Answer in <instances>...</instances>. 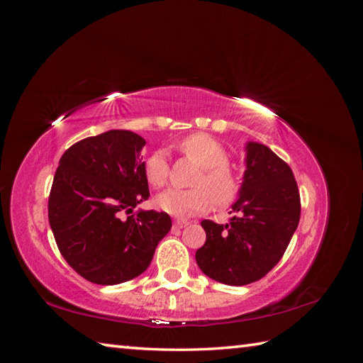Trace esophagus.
Wrapping results in <instances>:
<instances>
[{
  "label": "esophagus",
  "mask_w": 363,
  "mask_h": 363,
  "mask_svg": "<svg viewBox=\"0 0 363 363\" xmlns=\"http://www.w3.org/2000/svg\"><path fill=\"white\" fill-rule=\"evenodd\" d=\"M186 225H189V221H186V219H175V221H174L175 228H183Z\"/></svg>",
  "instance_id": "34e87169"
}]
</instances>
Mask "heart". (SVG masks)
Here are the masks:
<instances>
[{"label":"heart","mask_w":363,"mask_h":363,"mask_svg":"<svg viewBox=\"0 0 363 363\" xmlns=\"http://www.w3.org/2000/svg\"><path fill=\"white\" fill-rule=\"evenodd\" d=\"M183 156L200 164L191 189H168L157 196V206L167 213L186 216L204 212L212 201L218 206L232 204L240 192V180L228 167V155L224 147L204 133L186 136L177 144ZM145 179L151 188L162 189L169 179V162L164 151L156 150L144 162Z\"/></svg>","instance_id":"obj_1"}]
</instances>
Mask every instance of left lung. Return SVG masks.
I'll use <instances>...</instances> for the list:
<instances>
[{
  "label": "left lung",
  "instance_id": "1",
  "mask_svg": "<svg viewBox=\"0 0 363 363\" xmlns=\"http://www.w3.org/2000/svg\"><path fill=\"white\" fill-rule=\"evenodd\" d=\"M236 213L223 225L204 219L206 244L195 252L200 269L219 283L244 286L277 265L300 223L298 186L289 164L250 142Z\"/></svg>",
  "mask_w": 363,
  "mask_h": 363
}]
</instances>
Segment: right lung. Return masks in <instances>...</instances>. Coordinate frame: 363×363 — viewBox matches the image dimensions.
<instances>
[{
	"instance_id": "obj_1",
	"label": "right lung",
	"mask_w": 363,
	"mask_h": 363,
	"mask_svg": "<svg viewBox=\"0 0 363 363\" xmlns=\"http://www.w3.org/2000/svg\"><path fill=\"white\" fill-rule=\"evenodd\" d=\"M144 145L133 131H106L75 142L54 174L48 196L54 239L68 265L92 283L140 276L171 230L167 212H133L150 196L139 157Z\"/></svg>"
}]
</instances>
